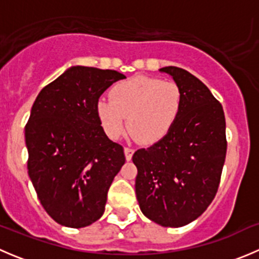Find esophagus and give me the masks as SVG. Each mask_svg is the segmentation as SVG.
Returning a JSON list of instances; mask_svg holds the SVG:
<instances>
[{
    "label": "esophagus",
    "mask_w": 259,
    "mask_h": 259,
    "mask_svg": "<svg viewBox=\"0 0 259 259\" xmlns=\"http://www.w3.org/2000/svg\"><path fill=\"white\" fill-rule=\"evenodd\" d=\"M124 153H125V158H126V160H132L133 154H134V149L125 148L124 149Z\"/></svg>",
    "instance_id": "1"
}]
</instances>
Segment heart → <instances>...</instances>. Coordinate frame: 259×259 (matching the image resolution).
I'll return each mask as SVG.
<instances>
[{"mask_svg": "<svg viewBox=\"0 0 259 259\" xmlns=\"http://www.w3.org/2000/svg\"><path fill=\"white\" fill-rule=\"evenodd\" d=\"M110 99H100L95 113L101 129L116 140L129 130L142 144L165 138L183 109V93L177 82L156 77L134 76L114 85Z\"/></svg>", "mask_w": 259, "mask_h": 259, "instance_id": "obj_1", "label": "heart"}]
</instances>
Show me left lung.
Listing matches in <instances>:
<instances>
[{"mask_svg":"<svg viewBox=\"0 0 259 259\" xmlns=\"http://www.w3.org/2000/svg\"><path fill=\"white\" fill-rule=\"evenodd\" d=\"M180 86L183 109L169 134L133 155L143 214L163 227H183L204 213L221 183L226 117L209 89L187 70L160 69Z\"/></svg>","mask_w":259,"mask_h":259,"instance_id":"obj_1","label":"left lung"}]
</instances>
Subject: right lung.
I'll use <instances>...</instances> for the list:
<instances>
[{"instance_id": "right-lung-1", "label": "right lung", "mask_w": 259, "mask_h": 259, "mask_svg": "<svg viewBox=\"0 0 259 259\" xmlns=\"http://www.w3.org/2000/svg\"><path fill=\"white\" fill-rule=\"evenodd\" d=\"M125 75L72 66L36 98L25 126L27 169L44 209L59 224L82 228L105 210L124 148L101 129L95 106Z\"/></svg>"}]
</instances>
